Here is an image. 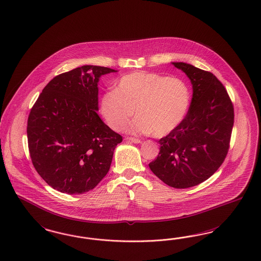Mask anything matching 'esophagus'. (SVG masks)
I'll return each instance as SVG.
<instances>
[{"label": "esophagus", "instance_id": "obj_1", "mask_svg": "<svg viewBox=\"0 0 261 261\" xmlns=\"http://www.w3.org/2000/svg\"><path fill=\"white\" fill-rule=\"evenodd\" d=\"M126 139H127L128 141H132V142H134V143L135 144H139L142 142L140 139H138V138H135V137H127Z\"/></svg>", "mask_w": 261, "mask_h": 261}]
</instances>
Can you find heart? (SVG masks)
I'll list each match as a JSON object with an SVG mask.
<instances>
[{
  "instance_id": "1",
  "label": "heart",
  "mask_w": 261,
  "mask_h": 261,
  "mask_svg": "<svg viewBox=\"0 0 261 261\" xmlns=\"http://www.w3.org/2000/svg\"><path fill=\"white\" fill-rule=\"evenodd\" d=\"M191 103L189 87L177 77L136 71L122 76L116 88L101 96V113L114 130L125 129L163 137L179 126Z\"/></svg>"
}]
</instances>
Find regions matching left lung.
<instances>
[{
    "instance_id": "left-lung-1",
    "label": "left lung",
    "mask_w": 261,
    "mask_h": 261,
    "mask_svg": "<svg viewBox=\"0 0 261 261\" xmlns=\"http://www.w3.org/2000/svg\"><path fill=\"white\" fill-rule=\"evenodd\" d=\"M189 77L193 96L182 123L160 139V153L149 164L164 184L188 188L211 177L227 156L234 110L226 88L211 72L172 62Z\"/></svg>"
}]
</instances>
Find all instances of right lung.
I'll list each match as a JSON object with an SVG mask.
<instances>
[{"label":"right lung","mask_w":261,"mask_h":261,"mask_svg":"<svg viewBox=\"0 0 261 261\" xmlns=\"http://www.w3.org/2000/svg\"><path fill=\"white\" fill-rule=\"evenodd\" d=\"M113 69L84 65L55 76L28 118V144L34 168L62 193L92 190L108 174L123 138L98 115V83Z\"/></svg>","instance_id":"obj_1"}]
</instances>
